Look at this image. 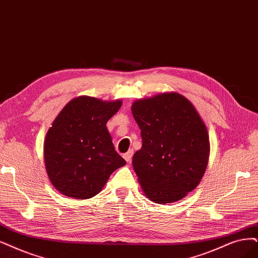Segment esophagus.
<instances>
[{
	"label": "esophagus",
	"mask_w": 258,
	"mask_h": 258,
	"mask_svg": "<svg viewBox=\"0 0 258 258\" xmlns=\"http://www.w3.org/2000/svg\"><path fill=\"white\" fill-rule=\"evenodd\" d=\"M133 154H134V152H133L132 150H130V151H127V152H126V153H125V154H124V155H123L124 159H125V160L127 161V163H128V164H130V163H131V161H132V157H133Z\"/></svg>",
	"instance_id": "obj_1"
}]
</instances>
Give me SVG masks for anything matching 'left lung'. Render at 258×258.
<instances>
[{"label":"left lung","instance_id":"left-lung-1","mask_svg":"<svg viewBox=\"0 0 258 258\" xmlns=\"http://www.w3.org/2000/svg\"><path fill=\"white\" fill-rule=\"evenodd\" d=\"M132 112L142 147L133 167L145 195L158 204L173 203L200 184L209 157L206 125L192 103L177 92L137 100Z\"/></svg>","mask_w":258,"mask_h":258}]
</instances>
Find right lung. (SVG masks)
<instances>
[{
    "label": "right lung",
    "mask_w": 258,
    "mask_h": 258,
    "mask_svg": "<svg viewBox=\"0 0 258 258\" xmlns=\"http://www.w3.org/2000/svg\"><path fill=\"white\" fill-rule=\"evenodd\" d=\"M121 105V100L83 95L67 104L52 123L44 140V164L52 185L61 195L92 198L114 170L126 164L114 150L106 127Z\"/></svg>",
    "instance_id": "add662e5"
}]
</instances>
